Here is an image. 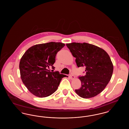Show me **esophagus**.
I'll return each mask as SVG.
<instances>
[{
	"label": "esophagus",
	"mask_w": 129,
	"mask_h": 129,
	"mask_svg": "<svg viewBox=\"0 0 129 129\" xmlns=\"http://www.w3.org/2000/svg\"><path fill=\"white\" fill-rule=\"evenodd\" d=\"M70 78L71 79H74V78H75V76L73 74H71L70 75Z\"/></svg>",
	"instance_id": "esophagus-1"
}]
</instances>
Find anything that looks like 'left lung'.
I'll list each match as a JSON object with an SVG mask.
<instances>
[{"label": "left lung", "mask_w": 129, "mask_h": 129, "mask_svg": "<svg viewBox=\"0 0 129 129\" xmlns=\"http://www.w3.org/2000/svg\"><path fill=\"white\" fill-rule=\"evenodd\" d=\"M66 46L76 58L77 67L86 68L85 75L79 76L81 87L75 92L83 98L97 95L108 84L113 74L110 56L104 49L89 43H73Z\"/></svg>", "instance_id": "left-lung-1"}]
</instances>
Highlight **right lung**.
<instances>
[{
	"instance_id": "right-lung-1",
	"label": "right lung",
	"mask_w": 129,
	"mask_h": 129,
	"mask_svg": "<svg viewBox=\"0 0 129 129\" xmlns=\"http://www.w3.org/2000/svg\"><path fill=\"white\" fill-rule=\"evenodd\" d=\"M64 46V43L55 42L36 44L27 50L22 57L19 64L21 78L35 96L44 98L52 95L66 76L48 69L55 70V56Z\"/></svg>"
}]
</instances>
